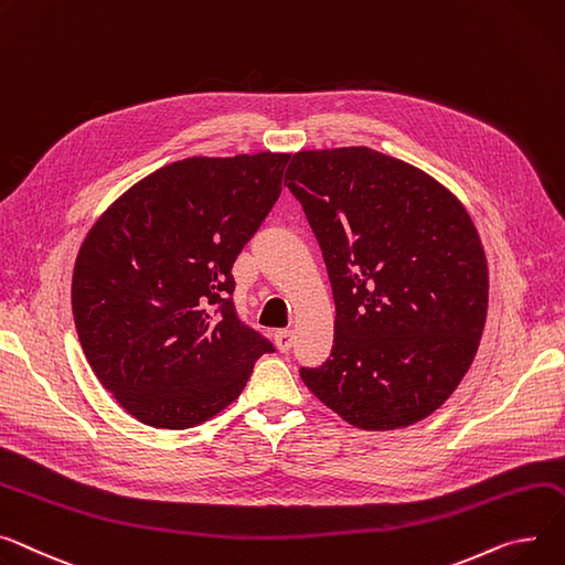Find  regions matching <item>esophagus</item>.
Segmentation results:
<instances>
[{
    "label": "esophagus",
    "mask_w": 565,
    "mask_h": 565,
    "mask_svg": "<svg viewBox=\"0 0 565 565\" xmlns=\"http://www.w3.org/2000/svg\"><path fill=\"white\" fill-rule=\"evenodd\" d=\"M275 343H277V348L281 350V352H288L290 350V345H292V329H277L275 331Z\"/></svg>",
    "instance_id": "esophagus-1"
}]
</instances>
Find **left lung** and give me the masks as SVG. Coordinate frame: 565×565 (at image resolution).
Returning <instances> with one entry per match:
<instances>
[{
  "label": "left lung",
  "instance_id": "obj_1",
  "mask_svg": "<svg viewBox=\"0 0 565 565\" xmlns=\"http://www.w3.org/2000/svg\"><path fill=\"white\" fill-rule=\"evenodd\" d=\"M329 273L331 356L309 391L367 431L408 427L455 393L488 309V266L463 204L370 147L297 152L286 170Z\"/></svg>",
  "mask_w": 565,
  "mask_h": 565
}]
</instances>
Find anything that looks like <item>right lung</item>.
<instances>
[{
    "mask_svg": "<svg viewBox=\"0 0 565 565\" xmlns=\"http://www.w3.org/2000/svg\"><path fill=\"white\" fill-rule=\"evenodd\" d=\"M290 154L193 157L140 179L93 224L72 313L102 386L138 423L188 429L245 388L268 338L241 322L234 260L281 195Z\"/></svg>",
    "mask_w": 565,
    "mask_h": 565,
    "instance_id": "1",
    "label": "right lung"
}]
</instances>
